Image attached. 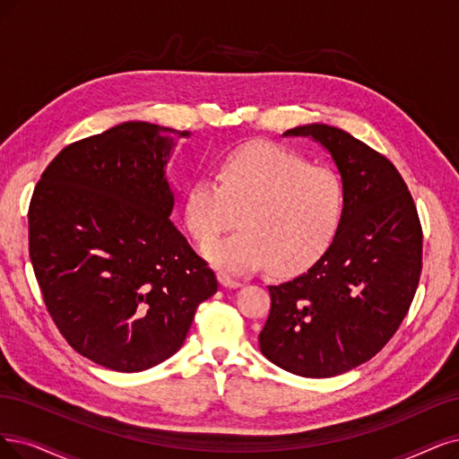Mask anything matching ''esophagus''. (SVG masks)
Here are the masks:
<instances>
[{
    "label": "esophagus",
    "mask_w": 459,
    "mask_h": 459,
    "mask_svg": "<svg viewBox=\"0 0 459 459\" xmlns=\"http://www.w3.org/2000/svg\"><path fill=\"white\" fill-rule=\"evenodd\" d=\"M219 281H221V285L230 287V290H236V287H242L240 280H236V278L225 274V273H219Z\"/></svg>",
    "instance_id": "34e87169"
}]
</instances>
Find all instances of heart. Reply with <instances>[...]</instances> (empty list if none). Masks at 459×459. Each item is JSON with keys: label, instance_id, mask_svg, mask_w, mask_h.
<instances>
[{"label": "heart", "instance_id": "obj_1", "mask_svg": "<svg viewBox=\"0 0 459 459\" xmlns=\"http://www.w3.org/2000/svg\"><path fill=\"white\" fill-rule=\"evenodd\" d=\"M217 181L195 179L185 193V227L200 244L212 242L240 212V227L204 249L229 273L270 266L291 276L312 266L342 223L346 186L327 166L268 140H251L217 162Z\"/></svg>", "mask_w": 459, "mask_h": 459}]
</instances>
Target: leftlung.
Here are the masks:
<instances>
[{"mask_svg": "<svg viewBox=\"0 0 459 459\" xmlns=\"http://www.w3.org/2000/svg\"><path fill=\"white\" fill-rule=\"evenodd\" d=\"M285 134L310 135L331 152L346 208L324 257L268 287L259 346L293 375L329 378L375 358L397 333L418 290L423 232L409 186L382 152L327 125Z\"/></svg>", "mask_w": 459, "mask_h": 459, "instance_id": "obj_1", "label": "left lung"}]
</instances>
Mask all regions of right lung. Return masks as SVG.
Instances as JSON below:
<instances>
[{
    "label": "right lung",
    "mask_w": 459,
    "mask_h": 459,
    "mask_svg": "<svg viewBox=\"0 0 459 459\" xmlns=\"http://www.w3.org/2000/svg\"><path fill=\"white\" fill-rule=\"evenodd\" d=\"M178 132L125 123L64 147L33 189L30 259L48 316L82 358L140 372L174 355L217 278L169 221Z\"/></svg>",
    "instance_id": "right-lung-1"
}]
</instances>
